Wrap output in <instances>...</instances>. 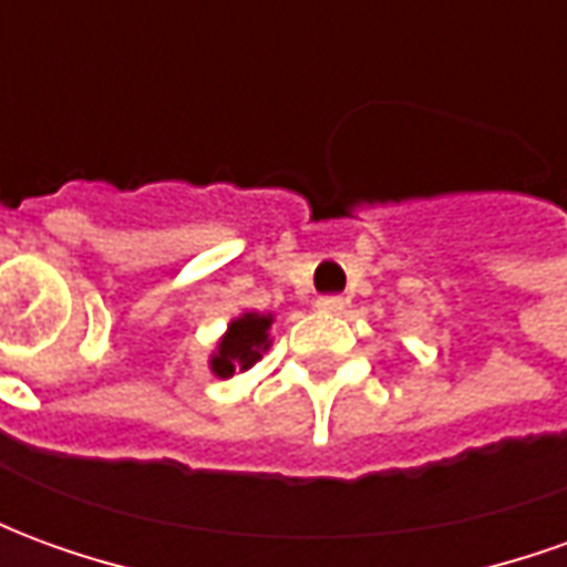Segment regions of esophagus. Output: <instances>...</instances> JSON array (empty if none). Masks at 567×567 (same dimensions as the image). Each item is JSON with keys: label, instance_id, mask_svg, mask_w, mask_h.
<instances>
[{"label": "esophagus", "instance_id": "1", "mask_svg": "<svg viewBox=\"0 0 567 567\" xmlns=\"http://www.w3.org/2000/svg\"><path fill=\"white\" fill-rule=\"evenodd\" d=\"M316 307H319L321 312H343L346 300L340 295H324L316 300Z\"/></svg>", "mask_w": 567, "mask_h": 567}]
</instances>
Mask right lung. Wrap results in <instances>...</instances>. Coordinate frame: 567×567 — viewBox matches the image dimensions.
I'll use <instances>...</instances> for the list:
<instances>
[{
  "instance_id": "obj_1",
  "label": "right lung",
  "mask_w": 567,
  "mask_h": 567,
  "mask_svg": "<svg viewBox=\"0 0 567 567\" xmlns=\"http://www.w3.org/2000/svg\"><path fill=\"white\" fill-rule=\"evenodd\" d=\"M270 324L272 316L260 312H243L239 319L227 324V333L221 337L218 349L212 352L209 368L215 377H234L236 370H248L260 355L270 349Z\"/></svg>"
}]
</instances>
